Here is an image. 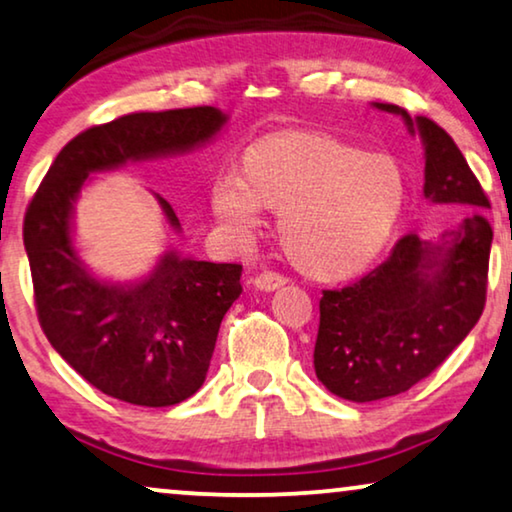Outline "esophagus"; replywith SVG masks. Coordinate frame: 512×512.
<instances>
[{
    "label": "esophagus",
    "instance_id": "esophagus-1",
    "mask_svg": "<svg viewBox=\"0 0 512 512\" xmlns=\"http://www.w3.org/2000/svg\"><path fill=\"white\" fill-rule=\"evenodd\" d=\"M255 287L257 290H262V292H273V290H278V287H283L287 280L280 276V273H273V271H262L259 273V276H255Z\"/></svg>",
    "mask_w": 512,
    "mask_h": 512
}]
</instances>
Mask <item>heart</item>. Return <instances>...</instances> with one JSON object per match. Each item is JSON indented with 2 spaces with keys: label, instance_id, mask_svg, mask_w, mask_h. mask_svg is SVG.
Here are the masks:
<instances>
[{
  "label": "heart",
  "instance_id": "heart-1",
  "mask_svg": "<svg viewBox=\"0 0 512 512\" xmlns=\"http://www.w3.org/2000/svg\"><path fill=\"white\" fill-rule=\"evenodd\" d=\"M213 211L229 229L253 232L259 208L280 213V246L301 273L350 278L380 255L397 225L406 178L385 153L320 129L285 127L248 148L243 178L213 185Z\"/></svg>",
  "mask_w": 512,
  "mask_h": 512
}]
</instances>
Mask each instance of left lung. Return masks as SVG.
Returning a JSON list of instances; mask_svg holds the SVG:
<instances>
[{
    "mask_svg": "<svg viewBox=\"0 0 512 512\" xmlns=\"http://www.w3.org/2000/svg\"><path fill=\"white\" fill-rule=\"evenodd\" d=\"M399 113L424 143V197L471 213L436 246L417 234L355 283L322 290L315 376L336 397L378 401L420 383L445 362L480 320L487 299L492 225L489 199L452 136L429 118Z\"/></svg>",
    "mask_w": 512,
    "mask_h": 512,
    "instance_id": "left-lung-1",
    "label": "left lung"
}]
</instances>
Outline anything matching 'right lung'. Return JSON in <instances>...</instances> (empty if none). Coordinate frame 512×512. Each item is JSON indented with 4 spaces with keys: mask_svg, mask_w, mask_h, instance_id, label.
<instances>
[{
    "mask_svg": "<svg viewBox=\"0 0 512 512\" xmlns=\"http://www.w3.org/2000/svg\"><path fill=\"white\" fill-rule=\"evenodd\" d=\"M225 122L213 106H194L129 113L85 129L60 150L27 206L23 239L43 334L71 369L113 399L162 408L199 390L220 322L243 292V266L167 253L139 283H102L74 250V201L95 171L185 153ZM157 201L169 225L181 227L169 201Z\"/></svg>",
    "mask_w": 512,
    "mask_h": 512,
    "instance_id": "1",
    "label": "right lung"
}]
</instances>
